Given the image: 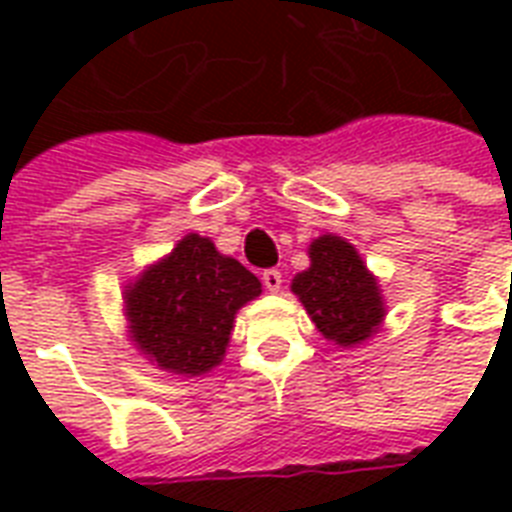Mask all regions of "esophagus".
<instances>
[{"instance_id":"34e87169","label":"esophagus","mask_w":512,"mask_h":512,"mask_svg":"<svg viewBox=\"0 0 512 512\" xmlns=\"http://www.w3.org/2000/svg\"><path fill=\"white\" fill-rule=\"evenodd\" d=\"M281 284H284V279H281L279 268H268V271H263V287L268 289V292H279Z\"/></svg>"}]
</instances>
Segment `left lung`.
<instances>
[{
    "label": "left lung",
    "instance_id": "obj_1",
    "mask_svg": "<svg viewBox=\"0 0 512 512\" xmlns=\"http://www.w3.org/2000/svg\"><path fill=\"white\" fill-rule=\"evenodd\" d=\"M292 292L311 313L321 335L337 345L364 342L385 316L377 281L356 249L340 236L313 241L311 268L297 273Z\"/></svg>",
    "mask_w": 512,
    "mask_h": 512
}]
</instances>
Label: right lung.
Returning a JSON list of instances; mask_svg holds the SVG:
<instances>
[{
  "label": "right lung",
  "mask_w": 512,
  "mask_h": 512,
  "mask_svg": "<svg viewBox=\"0 0 512 512\" xmlns=\"http://www.w3.org/2000/svg\"><path fill=\"white\" fill-rule=\"evenodd\" d=\"M260 292L255 273L191 233L124 292L132 340L162 369L204 374L220 364L236 311Z\"/></svg>",
  "instance_id": "obj_1"
}]
</instances>
